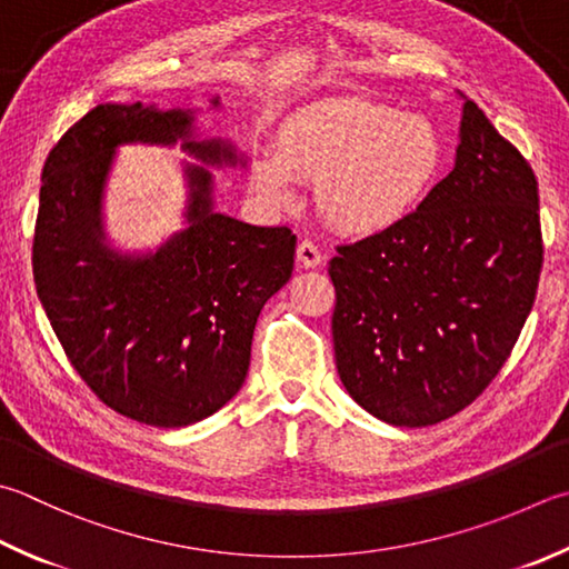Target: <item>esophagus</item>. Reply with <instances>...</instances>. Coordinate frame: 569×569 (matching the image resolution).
Segmentation results:
<instances>
[{"label": "esophagus", "mask_w": 569, "mask_h": 569, "mask_svg": "<svg viewBox=\"0 0 569 569\" xmlns=\"http://www.w3.org/2000/svg\"><path fill=\"white\" fill-rule=\"evenodd\" d=\"M297 262L302 267H319L321 264V250L312 240H302L297 244Z\"/></svg>", "instance_id": "esophagus-1"}]
</instances>
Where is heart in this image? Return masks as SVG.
I'll return each mask as SVG.
<instances>
[{"label": "heart", "mask_w": 569, "mask_h": 569, "mask_svg": "<svg viewBox=\"0 0 569 569\" xmlns=\"http://www.w3.org/2000/svg\"><path fill=\"white\" fill-rule=\"evenodd\" d=\"M443 163L438 128L421 113L361 96L317 101L284 123L280 146L252 163V188L292 200V176L317 183L325 216L347 232H379L411 216Z\"/></svg>", "instance_id": "1"}]
</instances>
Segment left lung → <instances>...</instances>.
<instances>
[{
    "mask_svg": "<svg viewBox=\"0 0 569 569\" xmlns=\"http://www.w3.org/2000/svg\"><path fill=\"white\" fill-rule=\"evenodd\" d=\"M538 178L473 101L456 166L409 218L329 262L339 379L391 426H433L498 377L542 270Z\"/></svg>",
    "mask_w": 569,
    "mask_h": 569,
    "instance_id": "8db88e82",
    "label": "left lung"
}]
</instances>
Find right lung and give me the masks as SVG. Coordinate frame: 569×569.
<instances>
[{
    "label": "right lung",
    "instance_id": "obj_1",
    "mask_svg": "<svg viewBox=\"0 0 569 569\" xmlns=\"http://www.w3.org/2000/svg\"><path fill=\"white\" fill-rule=\"evenodd\" d=\"M190 126L188 111L96 106L51 148L31 244L37 295L71 367L109 409L160 428L202 421L240 391L257 317L292 277L297 248L289 228L212 210L202 166L186 168V230L141 257L103 244L101 192L118 146L183 138L202 163H240L228 143L190 141Z\"/></svg>",
    "mask_w": 569,
    "mask_h": 569
}]
</instances>
